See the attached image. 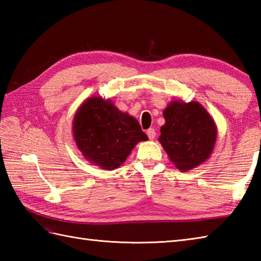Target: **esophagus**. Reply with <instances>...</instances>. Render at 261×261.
<instances>
[{"label": "esophagus", "mask_w": 261, "mask_h": 261, "mask_svg": "<svg viewBox=\"0 0 261 261\" xmlns=\"http://www.w3.org/2000/svg\"><path fill=\"white\" fill-rule=\"evenodd\" d=\"M147 135L149 137V139L150 140H153L154 138H156V131H154V129H149L147 131Z\"/></svg>", "instance_id": "esophagus-1"}]
</instances>
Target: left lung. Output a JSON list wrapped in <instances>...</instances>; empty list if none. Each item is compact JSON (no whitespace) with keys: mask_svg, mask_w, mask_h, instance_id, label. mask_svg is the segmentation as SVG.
<instances>
[{"mask_svg":"<svg viewBox=\"0 0 261 261\" xmlns=\"http://www.w3.org/2000/svg\"><path fill=\"white\" fill-rule=\"evenodd\" d=\"M164 118L158 140L170 162L181 171L206 162L218 137V127L206 109L195 101L173 99L164 110Z\"/></svg>","mask_w":261,"mask_h":261,"instance_id":"8db88e82","label":"left lung"}]
</instances>
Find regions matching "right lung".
<instances>
[{"label": "right lung", "mask_w": 261, "mask_h": 261, "mask_svg": "<svg viewBox=\"0 0 261 261\" xmlns=\"http://www.w3.org/2000/svg\"><path fill=\"white\" fill-rule=\"evenodd\" d=\"M73 136L84 158L107 170L120 167L138 142L148 140L137 119L102 96L88 97L77 109Z\"/></svg>", "instance_id": "1"}]
</instances>
